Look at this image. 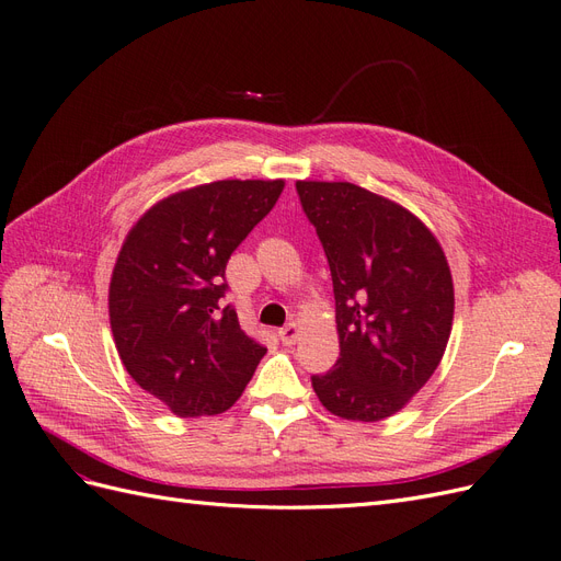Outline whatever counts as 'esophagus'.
<instances>
[{
    "label": "esophagus",
    "mask_w": 561,
    "mask_h": 561,
    "mask_svg": "<svg viewBox=\"0 0 561 561\" xmlns=\"http://www.w3.org/2000/svg\"><path fill=\"white\" fill-rule=\"evenodd\" d=\"M278 339L285 344V346H295L297 339H299V325H295V322H290V325H285L280 332H278Z\"/></svg>",
    "instance_id": "34e87169"
}]
</instances>
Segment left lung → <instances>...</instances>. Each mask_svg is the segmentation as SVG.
<instances>
[{
  "instance_id": "8db88e82",
  "label": "left lung",
  "mask_w": 561,
  "mask_h": 561,
  "mask_svg": "<svg viewBox=\"0 0 561 561\" xmlns=\"http://www.w3.org/2000/svg\"><path fill=\"white\" fill-rule=\"evenodd\" d=\"M328 254L339 360L311 383L328 412L381 421L400 412L443 360L454 283L443 248L416 215L351 182H297Z\"/></svg>"
}]
</instances>
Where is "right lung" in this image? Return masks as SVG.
Segmentation results:
<instances>
[{
	"instance_id": "right-lung-1",
	"label": "right lung",
	"mask_w": 561,
	"mask_h": 561,
	"mask_svg": "<svg viewBox=\"0 0 561 561\" xmlns=\"http://www.w3.org/2000/svg\"><path fill=\"white\" fill-rule=\"evenodd\" d=\"M283 180H219L154 203L110 280V325L128 375L182 419L222 414L266 348L225 307L231 252L276 206Z\"/></svg>"
}]
</instances>
